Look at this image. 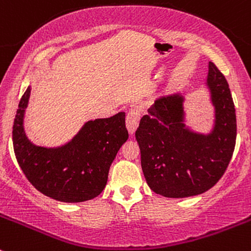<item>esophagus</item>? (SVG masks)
<instances>
[{"instance_id":"esophagus-1","label":"esophagus","mask_w":251,"mask_h":251,"mask_svg":"<svg viewBox=\"0 0 251 251\" xmlns=\"http://www.w3.org/2000/svg\"><path fill=\"white\" fill-rule=\"evenodd\" d=\"M138 123H140V111L137 109H131L128 110L127 115H126V127L130 135H133L136 128L138 127Z\"/></svg>"}]
</instances>
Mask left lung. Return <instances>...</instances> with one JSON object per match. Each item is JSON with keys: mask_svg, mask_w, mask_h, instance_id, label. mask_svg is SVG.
Wrapping results in <instances>:
<instances>
[{"mask_svg": "<svg viewBox=\"0 0 251 251\" xmlns=\"http://www.w3.org/2000/svg\"><path fill=\"white\" fill-rule=\"evenodd\" d=\"M207 87L215 106V126L208 135L185 127L184 97L157 99L140 121L135 136L148 186L165 198H189L210 190L232 159L237 118L229 86L213 62Z\"/></svg>", "mask_w": 251, "mask_h": 251, "instance_id": "1", "label": "left lung"}]
</instances>
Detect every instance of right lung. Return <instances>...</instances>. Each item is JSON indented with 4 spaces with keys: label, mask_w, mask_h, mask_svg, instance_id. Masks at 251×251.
Returning <instances> with one entry per match:
<instances>
[{
    "label": "right lung",
    "mask_w": 251,
    "mask_h": 251,
    "mask_svg": "<svg viewBox=\"0 0 251 251\" xmlns=\"http://www.w3.org/2000/svg\"><path fill=\"white\" fill-rule=\"evenodd\" d=\"M29 97L30 87L22 96L12 131L14 154L26 179L41 194L62 202L97 198L105 187L116 153L128 138L125 113L88 121L65 146L39 147L28 140L23 127Z\"/></svg>",
    "instance_id": "obj_1"
}]
</instances>
